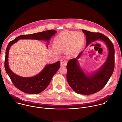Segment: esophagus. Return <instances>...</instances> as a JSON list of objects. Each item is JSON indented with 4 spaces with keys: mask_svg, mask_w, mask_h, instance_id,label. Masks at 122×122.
<instances>
[{
    "mask_svg": "<svg viewBox=\"0 0 122 122\" xmlns=\"http://www.w3.org/2000/svg\"><path fill=\"white\" fill-rule=\"evenodd\" d=\"M60 64H61V66H66V65L67 64V61L65 59H62L60 60Z\"/></svg>",
    "mask_w": 122,
    "mask_h": 122,
    "instance_id": "esophagus-1",
    "label": "esophagus"
}]
</instances>
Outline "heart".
Wrapping results in <instances>:
<instances>
[{
  "label": "heart",
  "instance_id": "obj_1",
  "mask_svg": "<svg viewBox=\"0 0 122 122\" xmlns=\"http://www.w3.org/2000/svg\"><path fill=\"white\" fill-rule=\"evenodd\" d=\"M84 37L81 32L75 31H64L54 39V46L59 52L66 51L67 55L70 57L77 55L83 46ZM56 51V53H57Z\"/></svg>",
  "mask_w": 122,
  "mask_h": 122
}]
</instances>
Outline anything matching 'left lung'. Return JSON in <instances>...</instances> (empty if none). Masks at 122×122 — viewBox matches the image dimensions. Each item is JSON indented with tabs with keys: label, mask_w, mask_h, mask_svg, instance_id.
I'll use <instances>...</instances> for the list:
<instances>
[{
	"label": "left lung",
	"mask_w": 122,
	"mask_h": 122,
	"mask_svg": "<svg viewBox=\"0 0 122 122\" xmlns=\"http://www.w3.org/2000/svg\"><path fill=\"white\" fill-rule=\"evenodd\" d=\"M86 39V46L100 40L105 42L109 50L108 58L104 65L95 74L86 76L77 62L82 52L76 58L69 60L66 65V79L71 88L77 93L88 95L101 90L106 85L114 68V48L112 42L104 35L82 30Z\"/></svg>",
	"instance_id": "obj_1"
}]
</instances>
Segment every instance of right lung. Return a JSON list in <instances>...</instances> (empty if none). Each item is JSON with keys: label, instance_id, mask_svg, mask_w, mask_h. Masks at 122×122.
<instances>
[{"label": "right lung", "instance_id": "right-lung-1", "mask_svg": "<svg viewBox=\"0 0 122 122\" xmlns=\"http://www.w3.org/2000/svg\"><path fill=\"white\" fill-rule=\"evenodd\" d=\"M56 33V30H50L29 35H23L17 37L8 44L6 50L5 69L12 83L16 88L21 91L29 94H37L44 90L50 83L52 77L59 68L60 62L58 61L56 63L46 65L43 70L35 76L29 78L22 77L13 73L9 68L8 58L10 46L21 39L44 40L49 41L51 37Z\"/></svg>", "mask_w": 122, "mask_h": 122}]
</instances>
